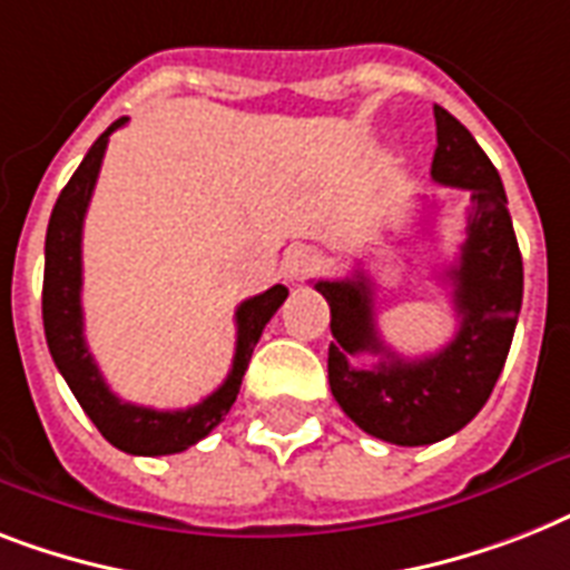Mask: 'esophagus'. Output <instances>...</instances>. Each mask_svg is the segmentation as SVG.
<instances>
[{
	"label": "esophagus",
	"instance_id": "obj_1",
	"mask_svg": "<svg viewBox=\"0 0 570 570\" xmlns=\"http://www.w3.org/2000/svg\"><path fill=\"white\" fill-rule=\"evenodd\" d=\"M325 266V254L313 248V245H295L286 252V261H284V269L286 275L293 277V281H301V277L307 275H316L318 269Z\"/></svg>",
	"mask_w": 570,
	"mask_h": 570
}]
</instances>
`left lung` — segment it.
Returning <instances> with one entry per match:
<instances>
[{"instance_id": "left-lung-1", "label": "left lung", "mask_w": 570, "mask_h": 570, "mask_svg": "<svg viewBox=\"0 0 570 570\" xmlns=\"http://www.w3.org/2000/svg\"><path fill=\"white\" fill-rule=\"evenodd\" d=\"M433 117L436 155L430 175L436 184L471 193L460 257L445 272L460 318L456 336L430 357H397L374 327V289L363 272L316 281L331 304L336 342L327 348V381L336 404L368 436L404 448L442 442L483 410L510 354L524 295V263L501 175L460 119L439 105ZM360 353H377L382 363L357 370L350 360Z\"/></svg>"}]
</instances>
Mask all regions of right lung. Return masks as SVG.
<instances>
[{
  "label": "right lung",
  "mask_w": 570,
  "mask_h": 570,
  "mask_svg": "<svg viewBox=\"0 0 570 570\" xmlns=\"http://www.w3.org/2000/svg\"><path fill=\"white\" fill-rule=\"evenodd\" d=\"M128 117L117 119L99 140L92 142L76 175L60 189L52 219L46 228V269H43V327L49 354L58 372L69 383L90 421L110 445L134 456H164L180 453L198 439H205L234 406L243 386V374L261 340L263 327L269 325L277 307L284 304L289 289L275 284L266 293L243 301L237 307V351L234 365L219 390L187 410H151V406L128 404L110 392L92 360L85 340V313H81V230H85L87 205L99 178L101 157L108 149L110 134L122 128Z\"/></svg>",
  "instance_id": "add662e5"
}]
</instances>
